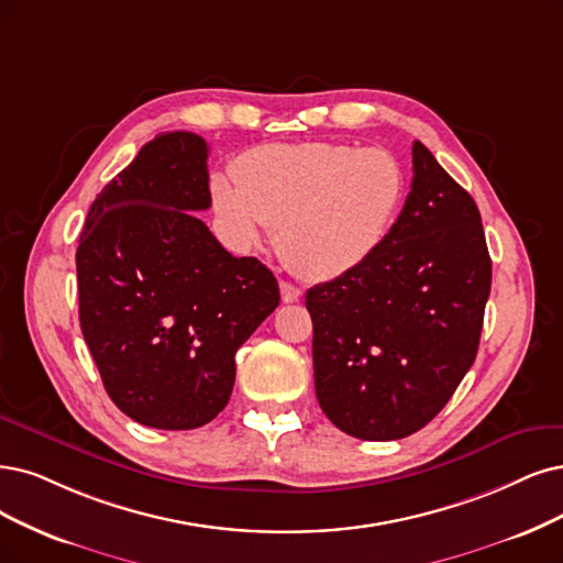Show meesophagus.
Masks as SVG:
<instances>
[{"instance_id": "34e87169", "label": "esophagus", "mask_w": 563, "mask_h": 563, "mask_svg": "<svg viewBox=\"0 0 563 563\" xmlns=\"http://www.w3.org/2000/svg\"><path fill=\"white\" fill-rule=\"evenodd\" d=\"M280 297L285 303H297L301 299V289L295 287L292 283H280Z\"/></svg>"}]
</instances>
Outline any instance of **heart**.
Returning a JSON list of instances; mask_svg holds the SVG:
<instances>
[{"label":"heart","mask_w":563,"mask_h":563,"mask_svg":"<svg viewBox=\"0 0 563 563\" xmlns=\"http://www.w3.org/2000/svg\"><path fill=\"white\" fill-rule=\"evenodd\" d=\"M234 176L211 183L227 234L239 245H255L268 224H278L280 260L313 280H334L364 266L406 197L397 157L345 143L260 145L239 157Z\"/></svg>","instance_id":"obj_1"}]
</instances>
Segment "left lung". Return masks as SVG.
I'll return each instance as SVG.
<instances>
[{
    "instance_id": "1",
    "label": "left lung",
    "mask_w": 563,
    "mask_h": 563,
    "mask_svg": "<svg viewBox=\"0 0 563 563\" xmlns=\"http://www.w3.org/2000/svg\"><path fill=\"white\" fill-rule=\"evenodd\" d=\"M489 287L481 211L415 141L410 192L378 253L306 292L327 418L362 441L429 424L475 362Z\"/></svg>"
}]
</instances>
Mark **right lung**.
Instances as JSON below:
<instances>
[{
	"label": "right lung",
	"instance_id": "right-lung-1",
	"mask_svg": "<svg viewBox=\"0 0 563 563\" xmlns=\"http://www.w3.org/2000/svg\"><path fill=\"white\" fill-rule=\"evenodd\" d=\"M208 143L166 132L92 201L76 250L78 318L103 389L139 424L197 429L232 397L236 350L280 289L195 211L211 206Z\"/></svg>",
	"mask_w": 563,
	"mask_h": 563
}]
</instances>
